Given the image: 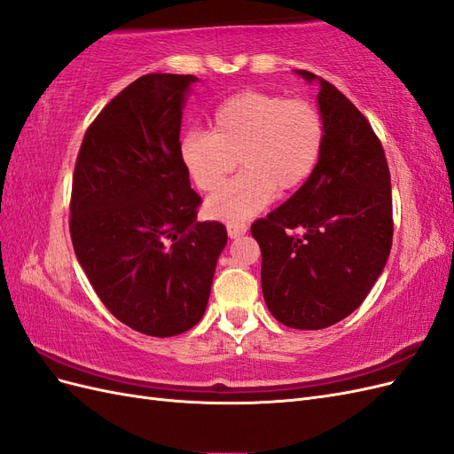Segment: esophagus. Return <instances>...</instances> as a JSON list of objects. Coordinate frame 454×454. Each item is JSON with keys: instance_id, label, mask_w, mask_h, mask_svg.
<instances>
[{"instance_id": "obj_1", "label": "esophagus", "mask_w": 454, "mask_h": 454, "mask_svg": "<svg viewBox=\"0 0 454 454\" xmlns=\"http://www.w3.org/2000/svg\"><path fill=\"white\" fill-rule=\"evenodd\" d=\"M246 231H248V225H246V223H240V222L227 223V235H229V239H239V237L246 235Z\"/></svg>"}]
</instances>
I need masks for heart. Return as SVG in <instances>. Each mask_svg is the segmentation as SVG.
I'll return each mask as SVG.
<instances>
[{"label": "heart", "mask_w": 454, "mask_h": 454, "mask_svg": "<svg viewBox=\"0 0 454 454\" xmlns=\"http://www.w3.org/2000/svg\"><path fill=\"white\" fill-rule=\"evenodd\" d=\"M212 132L189 130L180 142L182 160L195 184L212 193L225 177L244 170L206 202L217 219H248L277 195L303 185L318 164L324 122L307 100L242 90L229 96L212 114Z\"/></svg>", "instance_id": "heart-1"}]
</instances>
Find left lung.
<instances>
[{"label":"left lung","mask_w":454,"mask_h":454,"mask_svg":"<svg viewBox=\"0 0 454 454\" xmlns=\"http://www.w3.org/2000/svg\"><path fill=\"white\" fill-rule=\"evenodd\" d=\"M318 81L322 153L309 180L252 225L270 314L294 329H324L358 309L392 248V187L384 149L345 94Z\"/></svg>","instance_id":"left-lung-1"}]
</instances>
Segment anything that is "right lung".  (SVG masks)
I'll return each mask as SVG.
<instances>
[{
	"label": "right lung",
	"mask_w": 454,
	"mask_h": 454,
	"mask_svg": "<svg viewBox=\"0 0 454 454\" xmlns=\"http://www.w3.org/2000/svg\"><path fill=\"white\" fill-rule=\"evenodd\" d=\"M195 75L149 74L122 89L81 144L70 202L79 265L117 320L180 335L208 305L227 229L197 222L200 197L180 153Z\"/></svg>",
	"instance_id": "right-lung-1"
}]
</instances>
